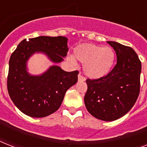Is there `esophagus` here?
I'll use <instances>...</instances> for the list:
<instances>
[{
	"instance_id": "esophagus-1",
	"label": "esophagus",
	"mask_w": 147,
	"mask_h": 147,
	"mask_svg": "<svg viewBox=\"0 0 147 147\" xmlns=\"http://www.w3.org/2000/svg\"><path fill=\"white\" fill-rule=\"evenodd\" d=\"M78 82H84V81H85V78L83 76H82L81 74H79L78 76Z\"/></svg>"
}]
</instances>
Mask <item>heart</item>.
Here are the masks:
<instances>
[{
	"label": "heart",
	"instance_id": "b5f03b06",
	"mask_svg": "<svg viewBox=\"0 0 147 147\" xmlns=\"http://www.w3.org/2000/svg\"><path fill=\"white\" fill-rule=\"evenodd\" d=\"M75 57L84 65L85 75L93 79L104 78L110 73L115 61V53L111 47H103L92 43H82L74 49ZM68 60L75 63L73 56Z\"/></svg>",
	"mask_w": 147,
	"mask_h": 147
}]
</instances>
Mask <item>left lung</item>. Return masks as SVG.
<instances>
[{
    "label": "left lung",
    "instance_id": "obj_1",
    "mask_svg": "<svg viewBox=\"0 0 147 147\" xmlns=\"http://www.w3.org/2000/svg\"><path fill=\"white\" fill-rule=\"evenodd\" d=\"M117 55V64L104 78L87 79L84 98L88 111L97 119L113 121L134 105L140 88L141 62L131 47L107 41Z\"/></svg>",
    "mask_w": 147,
    "mask_h": 147
}]
</instances>
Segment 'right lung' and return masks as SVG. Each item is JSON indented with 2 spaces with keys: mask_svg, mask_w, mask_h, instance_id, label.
<instances>
[{
  "mask_svg": "<svg viewBox=\"0 0 147 147\" xmlns=\"http://www.w3.org/2000/svg\"><path fill=\"white\" fill-rule=\"evenodd\" d=\"M65 36H38L22 40L9 61L7 90L16 107L32 117H44L55 112L65 92L78 81V71H65L52 65L39 76L27 71V61L34 53H43L51 62L59 63L67 55Z\"/></svg>",
  "mask_w": 147,
  "mask_h": 147,
  "instance_id": "right-lung-1",
  "label": "right lung"
}]
</instances>
